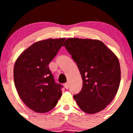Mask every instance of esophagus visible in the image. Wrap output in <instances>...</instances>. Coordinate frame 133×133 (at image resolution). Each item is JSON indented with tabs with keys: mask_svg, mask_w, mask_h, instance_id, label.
Returning <instances> with one entry per match:
<instances>
[{
	"mask_svg": "<svg viewBox=\"0 0 133 133\" xmlns=\"http://www.w3.org/2000/svg\"><path fill=\"white\" fill-rule=\"evenodd\" d=\"M64 87H65V89H69V83H68V82L65 83V84H64Z\"/></svg>",
	"mask_w": 133,
	"mask_h": 133,
	"instance_id": "1",
	"label": "esophagus"
}]
</instances>
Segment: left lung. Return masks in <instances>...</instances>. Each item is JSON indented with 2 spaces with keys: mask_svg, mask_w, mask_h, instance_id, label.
<instances>
[{
  "mask_svg": "<svg viewBox=\"0 0 133 133\" xmlns=\"http://www.w3.org/2000/svg\"><path fill=\"white\" fill-rule=\"evenodd\" d=\"M64 46L76 62L83 85L73 96L79 108L88 114L104 109L119 88L121 71L115 53L98 40L69 38Z\"/></svg>",
  "mask_w": 133,
  "mask_h": 133,
  "instance_id": "8db88e82",
  "label": "left lung"
}]
</instances>
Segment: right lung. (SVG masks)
Masks as SVG:
<instances>
[{
	"label": "right lung",
	"mask_w": 133,
	"mask_h": 133,
	"mask_svg": "<svg viewBox=\"0 0 133 133\" xmlns=\"http://www.w3.org/2000/svg\"><path fill=\"white\" fill-rule=\"evenodd\" d=\"M65 38L37 42L24 51L15 62L13 76L21 100L35 112L44 113L56 106L62 85L55 83L49 69Z\"/></svg>",
	"instance_id": "obj_1"
}]
</instances>
